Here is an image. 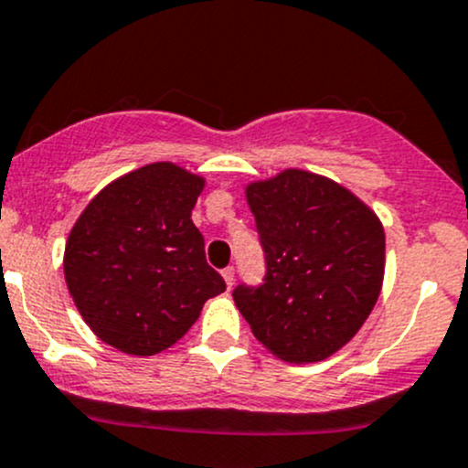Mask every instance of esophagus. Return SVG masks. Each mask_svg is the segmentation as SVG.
Listing matches in <instances>:
<instances>
[{
  "label": "esophagus",
  "mask_w": 468,
  "mask_h": 468,
  "mask_svg": "<svg viewBox=\"0 0 468 468\" xmlns=\"http://www.w3.org/2000/svg\"><path fill=\"white\" fill-rule=\"evenodd\" d=\"M221 276H224V281H226V287H233V282H235V269L233 267H226L224 271H221Z\"/></svg>",
  "instance_id": "34e87169"
}]
</instances>
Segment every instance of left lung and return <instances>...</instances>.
Segmentation results:
<instances>
[{
  "label": "left lung",
  "mask_w": 468,
  "mask_h": 468,
  "mask_svg": "<svg viewBox=\"0 0 468 468\" xmlns=\"http://www.w3.org/2000/svg\"><path fill=\"white\" fill-rule=\"evenodd\" d=\"M247 201L267 273L262 285L235 287V305L276 357L325 360L351 342L380 296V219L346 187L303 169L251 183Z\"/></svg>",
  "instance_id": "8db88e82"
}]
</instances>
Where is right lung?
Segmentation results:
<instances>
[{
  "instance_id": "add662e5",
  "label": "right lung",
  "mask_w": 468,
  "mask_h": 468,
  "mask_svg": "<svg viewBox=\"0 0 468 468\" xmlns=\"http://www.w3.org/2000/svg\"><path fill=\"white\" fill-rule=\"evenodd\" d=\"M204 186L174 163L144 165L103 187L72 226L65 282L83 322L117 351H165L226 290L192 224Z\"/></svg>"
}]
</instances>
